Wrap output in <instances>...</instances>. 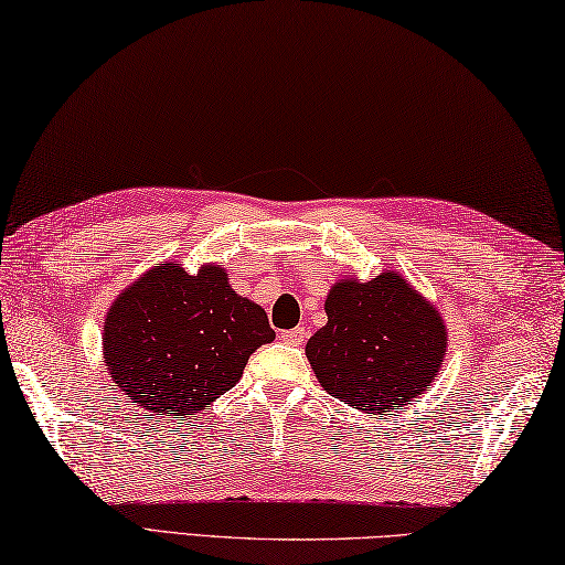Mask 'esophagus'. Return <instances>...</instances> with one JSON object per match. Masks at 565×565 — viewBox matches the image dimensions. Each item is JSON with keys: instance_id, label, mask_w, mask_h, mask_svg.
<instances>
[{"instance_id": "obj_1", "label": "esophagus", "mask_w": 565, "mask_h": 565, "mask_svg": "<svg viewBox=\"0 0 565 565\" xmlns=\"http://www.w3.org/2000/svg\"><path fill=\"white\" fill-rule=\"evenodd\" d=\"M306 328H291V331H281V341L286 345H301L306 341Z\"/></svg>"}]
</instances>
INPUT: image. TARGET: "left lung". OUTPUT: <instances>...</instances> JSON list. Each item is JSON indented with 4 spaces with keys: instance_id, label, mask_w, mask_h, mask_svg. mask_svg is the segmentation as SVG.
<instances>
[{
    "instance_id": "left-lung-1",
    "label": "left lung",
    "mask_w": 565,
    "mask_h": 565,
    "mask_svg": "<svg viewBox=\"0 0 565 565\" xmlns=\"http://www.w3.org/2000/svg\"><path fill=\"white\" fill-rule=\"evenodd\" d=\"M326 313L306 358L328 395L363 413H393L435 381L447 351L443 316L403 276L338 281Z\"/></svg>"
}]
</instances>
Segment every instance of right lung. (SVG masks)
<instances>
[{
    "label": "right lung",
    "mask_w": 565,
    "mask_h": 565,
    "mask_svg": "<svg viewBox=\"0 0 565 565\" xmlns=\"http://www.w3.org/2000/svg\"><path fill=\"white\" fill-rule=\"evenodd\" d=\"M274 341L262 306L232 291L222 266L190 276L158 266L110 306L104 355L122 395L156 415L207 409Z\"/></svg>",
    "instance_id": "right-lung-1"
}]
</instances>
